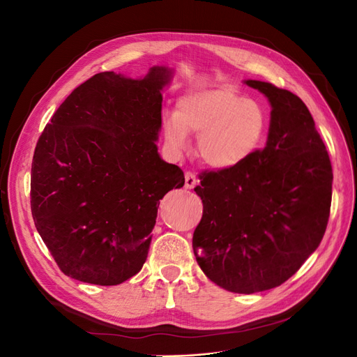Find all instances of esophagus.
<instances>
[{
  "label": "esophagus",
  "instance_id": "obj_1",
  "mask_svg": "<svg viewBox=\"0 0 357 357\" xmlns=\"http://www.w3.org/2000/svg\"><path fill=\"white\" fill-rule=\"evenodd\" d=\"M198 185V178H197V176L193 174V172H190V171H188L186 174H185V186H186V189H193Z\"/></svg>",
  "mask_w": 357,
  "mask_h": 357
}]
</instances>
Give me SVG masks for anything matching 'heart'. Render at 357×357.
<instances>
[{
    "label": "heart",
    "mask_w": 357,
    "mask_h": 357,
    "mask_svg": "<svg viewBox=\"0 0 357 357\" xmlns=\"http://www.w3.org/2000/svg\"><path fill=\"white\" fill-rule=\"evenodd\" d=\"M268 128L264 107L238 92L218 88L181 96L176 114L164 121L168 146L177 153L189 147L188 134L198 135V153L214 169H234L262 146Z\"/></svg>",
    "instance_id": "1"
}]
</instances>
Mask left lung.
Segmentation results:
<instances>
[{
  "mask_svg": "<svg viewBox=\"0 0 357 357\" xmlns=\"http://www.w3.org/2000/svg\"><path fill=\"white\" fill-rule=\"evenodd\" d=\"M271 105L262 150L234 169L201 174L202 219L193 232L197 262L213 283L234 294L283 284L325 235L332 167L312 116L299 96L244 80Z\"/></svg>",
  "mask_w": 357,
  "mask_h": 357,
  "instance_id": "1",
  "label": "left lung"
}]
</instances>
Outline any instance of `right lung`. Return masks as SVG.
<instances>
[{"instance_id":"right-lung-1","label":"right lung","mask_w":357,"mask_h":357,"mask_svg":"<svg viewBox=\"0 0 357 357\" xmlns=\"http://www.w3.org/2000/svg\"><path fill=\"white\" fill-rule=\"evenodd\" d=\"M174 70L95 74L63 101L32 158L31 211L61 271L116 286L143 268L159 201L185 185L156 142Z\"/></svg>"}]
</instances>
